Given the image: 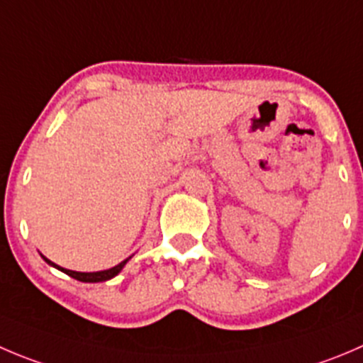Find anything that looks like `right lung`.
Wrapping results in <instances>:
<instances>
[{
	"mask_svg": "<svg viewBox=\"0 0 363 363\" xmlns=\"http://www.w3.org/2000/svg\"><path fill=\"white\" fill-rule=\"evenodd\" d=\"M133 257V255H131ZM131 257H128L125 260H122L121 264H117V266L110 267V269H104V271H90V273H83V271H72V269H65V267L58 266V264L51 262V260L48 259V257L42 255V259L45 260V262L49 264V266L56 267V269H60L62 273H65V275L72 277V279L79 280V282H86V284H96V282H106V280H111L113 277H117L118 273H121L122 269H124V266L128 264V260L131 259Z\"/></svg>",
	"mask_w": 363,
	"mask_h": 363,
	"instance_id": "add662e5",
	"label": "right lung"
}]
</instances>
